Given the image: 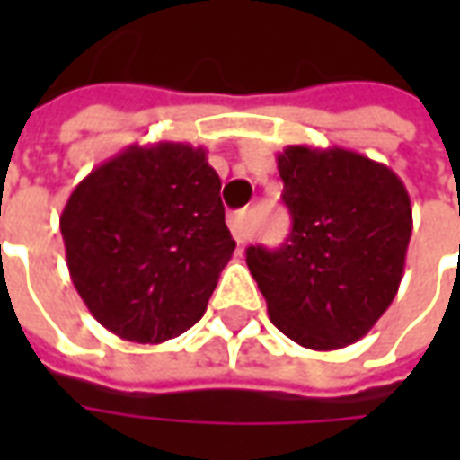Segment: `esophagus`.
Listing matches in <instances>:
<instances>
[{"label": "esophagus", "mask_w": 460, "mask_h": 460, "mask_svg": "<svg viewBox=\"0 0 460 460\" xmlns=\"http://www.w3.org/2000/svg\"><path fill=\"white\" fill-rule=\"evenodd\" d=\"M229 229H231V236L236 239V243H239V249H241V246L246 243V239H249V226H246V214H243V211H239V214H231Z\"/></svg>", "instance_id": "34e87169"}]
</instances>
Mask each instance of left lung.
<instances>
[{"instance_id": "left-lung-1", "label": "left lung", "mask_w": 460, "mask_h": 460, "mask_svg": "<svg viewBox=\"0 0 460 460\" xmlns=\"http://www.w3.org/2000/svg\"><path fill=\"white\" fill-rule=\"evenodd\" d=\"M293 229L279 251L246 249L273 325L308 349L362 340L392 305L411 239V201L386 164L342 147L279 152Z\"/></svg>"}]
</instances>
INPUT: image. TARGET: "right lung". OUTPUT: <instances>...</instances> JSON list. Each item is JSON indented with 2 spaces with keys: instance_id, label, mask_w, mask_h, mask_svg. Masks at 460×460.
Returning <instances> with one entry per match:
<instances>
[{
  "instance_id": "add662e5",
  "label": "right lung",
  "mask_w": 460,
  "mask_h": 460,
  "mask_svg": "<svg viewBox=\"0 0 460 460\" xmlns=\"http://www.w3.org/2000/svg\"><path fill=\"white\" fill-rule=\"evenodd\" d=\"M204 147L130 145L66 201L61 236L78 296L122 340L164 342L204 315L236 241Z\"/></svg>"
}]
</instances>
